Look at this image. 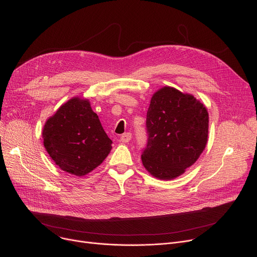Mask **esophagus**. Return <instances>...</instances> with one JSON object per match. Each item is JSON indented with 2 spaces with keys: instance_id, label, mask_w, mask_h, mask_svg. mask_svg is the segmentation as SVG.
Here are the masks:
<instances>
[{
  "instance_id": "obj_1",
  "label": "esophagus",
  "mask_w": 257,
  "mask_h": 257,
  "mask_svg": "<svg viewBox=\"0 0 257 257\" xmlns=\"http://www.w3.org/2000/svg\"><path fill=\"white\" fill-rule=\"evenodd\" d=\"M131 138H132V134L130 132H127V133H124L119 140L121 143H129L131 141Z\"/></svg>"
}]
</instances>
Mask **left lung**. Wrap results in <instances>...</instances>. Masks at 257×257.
Instances as JSON below:
<instances>
[{
  "label": "left lung",
  "mask_w": 257,
  "mask_h": 257,
  "mask_svg": "<svg viewBox=\"0 0 257 257\" xmlns=\"http://www.w3.org/2000/svg\"><path fill=\"white\" fill-rule=\"evenodd\" d=\"M147 147L142 154L146 170L171 180L193 166L205 149L208 112L194 96L165 86L151 99L147 112Z\"/></svg>",
  "instance_id": "left-lung-1"
}]
</instances>
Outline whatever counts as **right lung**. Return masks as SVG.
Masks as SVG:
<instances>
[{"label": "right lung", "mask_w": 257, "mask_h": 257, "mask_svg": "<svg viewBox=\"0 0 257 257\" xmlns=\"http://www.w3.org/2000/svg\"><path fill=\"white\" fill-rule=\"evenodd\" d=\"M44 146L62 171L84 176L100 166L111 150L99 116L86 99L75 97L49 117L43 129Z\"/></svg>", "instance_id": "1"}]
</instances>
